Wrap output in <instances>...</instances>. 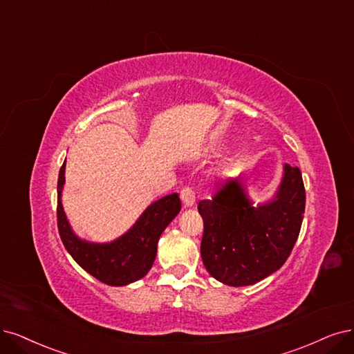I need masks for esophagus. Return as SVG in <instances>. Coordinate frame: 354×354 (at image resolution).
I'll return each mask as SVG.
<instances>
[{
  "label": "esophagus",
  "instance_id": "esophagus-1",
  "mask_svg": "<svg viewBox=\"0 0 354 354\" xmlns=\"http://www.w3.org/2000/svg\"><path fill=\"white\" fill-rule=\"evenodd\" d=\"M180 200L185 207H191L195 204V192L191 187H184L180 189Z\"/></svg>",
  "mask_w": 354,
  "mask_h": 354
}]
</instances>
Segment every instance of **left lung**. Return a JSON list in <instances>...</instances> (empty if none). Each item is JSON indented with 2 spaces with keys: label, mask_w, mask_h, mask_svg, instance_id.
I'll use <instances>...</instances> for the list:
<instances>
[{
  "label": "left lung",
  "mask_w": 354,
  "mask_h": 354,
  "mask_svg": "<svg viewBox=\"0 0 354 354\" xmlns=\"http://www.w3.org/2000/svg\"><path fill=\"white\" fill-rule=\"evenodd\" d=\"M299 167L284 165L281 184L268 203L257 207L239 178H229L212 200L198 203L204 220L201 258L223 284L251 286L277 271L297 241L305 213Z\"/></svg>",
  "instance_id": "obj_1"
}]
</instances>
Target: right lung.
<instances>
[{
    "label": "right lung",
    "mask_w": 354,
    "mask_h": 354,
    "mask_svg": "<svg viewBox=\"0 0 354 354\" xmlns=\"http://www.w3.org/2000/svg\"><path fill=\"white\" fill-rule=\"evenodd\" d=\"M65 162L58 176V230L65 250L75 263L99 281L109 286H127L150 271L157 254L160 234L180 212L179 195L170 194L150 204L134 226L108 243L80 239L73 232L64 213L61 195L65 182Z\"/></svg>",
    "instance_id": "obj_1"
}]
</instances>
